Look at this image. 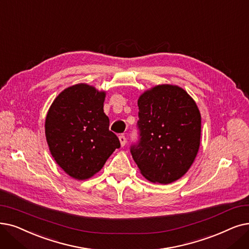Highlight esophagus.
Instances as JSON below:
<instances>
[{
  "mask_svg": "<svg viewBox=\"0 0 249 249\" xmlns=\"http://www.w3.org/2000/svg\"><path fill=\"white\" fill-rule=\"evenodd\" d=\"M119 140H120V143L122 146H124L126 144V137L124 135L119 136Z\"/></svg>",
  "mask_w": 249,
  "mask_h": 249,
  "instance_id": "obj_1",
  "label": "esophagus"
}]
</instances>
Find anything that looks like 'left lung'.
<instances>
[{
    "instance_id": "left-lung-1",
    "label": "left lung",
    "mask_w": 249,
    "mask_h": 249,
    "mask_svg": "<svg viewBox=\"0 0 249 249\" xmlns=\"http://www.w3.org/2000/svg\"><path fill=\"white\" fill-rule=\"evenodd\" d=\"M138 140L130 153L149 181L169 184L188 171L199 148L201 118L189 94L158 85L138 100Z\"/></svg>"
}]
</instances>
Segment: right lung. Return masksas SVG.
Masks as SVG:
<instances>
[{"instance_id": "add662e5", "label": "right lung", "mask_w": 249, "mask_h": 249, "mask_svg": "<svg viewBox=\"0 0 249 249\" xmlns=\"http://www.w3.org/2000/svg\"><path fill=\"white\" fill-rule=\"evenodd\" d=\"M104 101L105 92L88 84H76L57 96L47 115L46 136L51 154L75 179L93 176L121 146L109 129Z\"/></svg>"}]
</instances>
